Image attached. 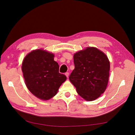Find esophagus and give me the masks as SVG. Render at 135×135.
<instances>
[{
  "mask_svg": "<svg viewBox=\"0 0 135 135\" xmlns=\"http://www.w3.org/2000/svg\"><path fill=\"white\" fill-rule=\"evenodd\" d=\"M65 75L66 76V77H67V78H68V77H69V73L68 72L66 73H65Z\"/></svg>",
  "mask_w": 135,
  "mask_h": 135,
  "instance_id": "esophagus-1",
  "label": "esophagus"
}]
</instances>
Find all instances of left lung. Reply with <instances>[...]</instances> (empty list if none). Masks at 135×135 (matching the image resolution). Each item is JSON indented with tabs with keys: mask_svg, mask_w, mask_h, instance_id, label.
<instances>
[{
	"mask_svg": "<svg viewBox=\"0 0 135 135\" xmlns=\"http://www.w3.org/2000/svg\"><path fill=\"white\" fill-rule=\"evenodd\" d=\"M74 62L75 69L69 80L84 100H96L107 87L110 70L107 56L96 48L87 47L75 53Z\"/></svg>",
	"mask_w": 135,
	"mask_h": 135,
	"instance_id": "obj_1",
	"label": "left lung"
}]
</instances>
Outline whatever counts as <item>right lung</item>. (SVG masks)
I'll use <instances>...</instances> for the list:
<instances>
[{"mask_svg": "<svg viewBox=\"0 0 135 135\" xmlns=\"http://www.w3.org/2000/svg\"><path fill=\"white\" fill-rule=\"evenodd\" d=\"M54 54L43 50L28 54L22 64V71L26 87L34 96L43 100L55 96L66 79L59 73V65L54 61Z\"/></svg>", "mask_w": 135, "mask_h": 135, "instance_id": "right-lung-1", "label": "right lung"}]
</instances>
